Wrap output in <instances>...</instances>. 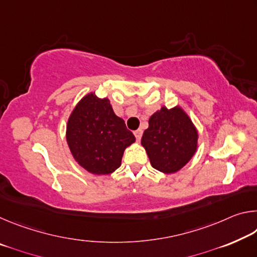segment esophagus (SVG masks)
Listing matches in <instances>:
<instances>
[{
	"mask_svg": "<svg viewBox=\"0 0 257 257\" xmlns=\"http://www.w3.org/2000/svg\"><path fill=\"white\" fill-rule=\"evenodd\" d=\"M134 135H135V137H136L137 141H141V138H142V136H143V130H142V129L135 130Z\"/></svg>",
	"mask_w": 257,
	"mask_h": 257,
	"instance_id": "1",
	"label": "esophagus"
}]
</instances>
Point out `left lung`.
<instances>
[{
    "instance_id": "1",
    "label": "left lung",
    "mask_w": 257,
    "mask_h": 257,
    "mask_svg": "<svg viewBox=\"0 0 257 257\" xmlns=\"http://www.w3.org/2000/svg\"><path fill=\"white\" fill-rule=\"evenodd\" d=\"M197 141L196 127L180 106H162L150 118L142 145L152 167L163 173H175L196 153Z\"/></svg>"
}]
</instances>
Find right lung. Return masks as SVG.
Instances as JSON below:
<instances>
[{
  "instance_id": "obj_1",
  "label": "right lung",
  "mask_w": 257,
  "mask_h": 257,
  "mask_svg": "<svg viewBox=\"0 0 257 257\" xmlns=\"http://www.w3.org/2000/svg\"><path fill=\"white\" fill-rule=\"evenodd\" d=\"M67 143L76 162L93 175H110L121 165L124 150L136 141L108 98L82 97L67 123Z\"/></svg>"
}]
</instances>
